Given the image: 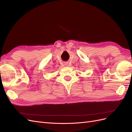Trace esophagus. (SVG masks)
Here are the masks:
<instances>
[{
	"mask_svg": "<svg viewBox=\"0 0 132 132\" xmlns=\"http://www.w3.org/2000/svg\"><path fill=\"white\" fill-rule=\"evenodd\" d=\"M68 64V63H67V64Z\"/></svg>",
	"mask_w": 132,
	"mask_h": 132,
	"instance_id": "1",
	"label": "esophagus"
}]
</instances>
